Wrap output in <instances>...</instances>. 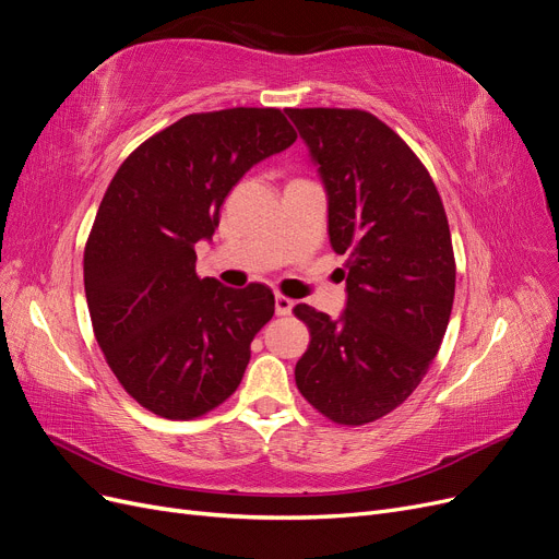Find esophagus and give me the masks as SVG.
<instances>
[{
	"label": "esophagus",
	"instance_id": "1",
	"mask_svg": "<svg viewBox=\"0 0 559 559\" xmlns=\"http://www.w3.org/2000/svg\"><path fill=\"white\" fill-rule=\"evenodd\" d=\"M292 310H294V300L289 298V296H284V294H275V312L280 314V317H284V314H292Z\"/></svg>",
	"mask_w": 559,
	"mask_h": 559
}]
</instances>
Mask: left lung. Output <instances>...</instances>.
<instances>
[{
	"instance_id": "left-lung-1",
	"label": "left lung",
	"mask_w": 559,
	"mask_h": 559,
	"mask_svg": "<svg viewBox=\"0 0 559 559\" xmlns=\"http://www.w3.org/2000/svg\"><path fill=\"white\" fill-rule=\"evenodd\" d=\"M329 195V238L347 253L341 319L300 302L310 329L296 364L306 401L335 425L392 413L427 376L454 300L443 200L399 134L364 109H286Z\"/></svg>"
}]
</instances>
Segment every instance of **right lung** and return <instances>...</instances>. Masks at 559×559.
I'll return each instance as SVG.
<instances>
[{"label":"right lung","mask_w":559,"mask_h":559,"mask_svg":"<svg viewBox=\"0 0 559 559\" xmlns=\"http://www.w3.org/2000/svg\"><path fill=\"white\" fill-rule=\"evenodd\" d=\"M273 107L189 114L118 167L83 251L95 341L126 392L193 419L242 382L251 341L275 314L265 284L230 289L195 273V245L251 165L296 142Z\"/></svg>","instance_id":"add662e5"}]
</instances>
